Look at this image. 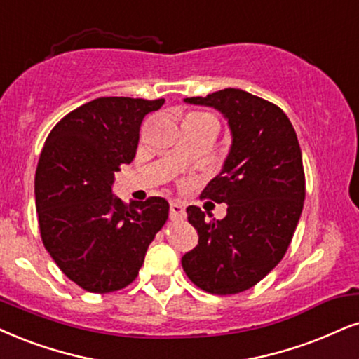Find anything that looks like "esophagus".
Here are the masks:
<instances>
[{
	"label": "esophagus",
	"mask_w": 359,
	"mask_h": 359,
	"mask_svg": "<svg viewBox=\"0 0 359 359\" xmlns=\"http://www.w3.org/2000/svg\"><path fill=\"white\" fill-rule=\"evenodd\" d=\"M170 216H171V219H183L184 216H187V211H184L183 203H181V201H171Z\"/></svg>",
	"instance_id": "esophagus-1"
}]
</instances>
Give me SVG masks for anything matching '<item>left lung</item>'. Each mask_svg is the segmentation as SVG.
<instances>
[{
  "instance_id": "1",
  "label": "left lung",
  "mask_w": 359,
  "mask_h": 359,
  "mask_svg": "<svg viewBox=\"0 0 359 359\" xmlns=\"http://www.w3.org/2000/svg\"><path fill=\"white\" fill-rule=\"evenodd\" d=\"M187 103L213 106L228 119L233 143L223 170L201 198L228 205L223 219L188 206L198 246L183 256L184 273L211 294H236L263 280L285 256L303 211L302 148L280 106L226 88Z\"/></svg>"
}]
</instances>
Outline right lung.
<instances>
[{
  "label": "right lung",
  "instance_id": "right-lung-1",
  "mask_svg": "<svg viewBox=\"0 0 359 359\" xmlns=\"http://www.w3.org/2000/svg\"><path fill=\"white\" fill-rule=\"evenodd\" d=\"M165 100H93L56 123L34 176L43 245L69 280L90 293H111L138 276L170 205L151 196L126 206L111 191L114 172L130 165L140 126Z\"/></svg>",
  "mask_w": 359,
  "mask_h": 359
}]
</instances>
